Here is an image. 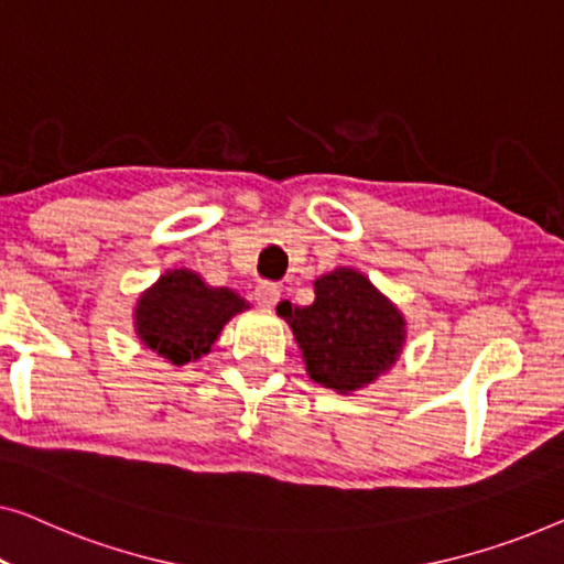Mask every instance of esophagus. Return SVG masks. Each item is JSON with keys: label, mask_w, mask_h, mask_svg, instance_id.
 <instances>
[{"label": "esophagus", "mask_w": 564, "mask_h": 564, "mask_svg": "<svg viewBox=\"0 0 564 564\" xmlns=\"http://www.w3.org/2000/svg\"><path fill=\"white\" fill-rule=\"evenodd\" d=\"M279 299H281V289L275 283H271V281H260L258 285H256V301L263 308H273L275 304H279Z\"/></svg>", "instance_id": "34e87169"}]
</instances>
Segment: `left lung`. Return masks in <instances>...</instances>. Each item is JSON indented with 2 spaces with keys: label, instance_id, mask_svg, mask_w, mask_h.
I'll use <instances>...</instances> for the list:
<instances>
[{
  "label": "left lung",
  "instance_id": "left-lung-1",
  "mask_svg": "<svg viewBox=\"0 0 564 564\" xmlns=\"http://www.w3.org/2000/svg\"><path fill=\"white\" fill-rule=\"evenodd\" d=\"M312 306L281 301L304 352L308 378L337 393L358 391L391 368L403 345V316L352 268H339L314 283Z\"/></svg>",
  "mask_w": 564,
  "mask_h": 564
}]
</instances>
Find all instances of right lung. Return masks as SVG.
Returning <instances> with one entry per match:
<instances>
[{
  "label": "right lung",
  "instance_id": "right-lung-1",
  "mask_svg": "<svg viewBox=\"0 0 564 564\" xmlns=\"http://www.w3.org/2000/svg\"><path fill=\"white\" fill-rule=\"evenodd\" d=\"M242 308L245 301L237 293L209 289L192 271H171L142 293L134 319L150 350L184 365L209 352L229 316Z\"/></svg>",
  "mask_w": 564,
  "mask_h": 564
}]
</instances>
